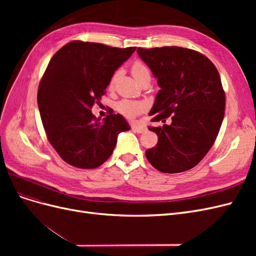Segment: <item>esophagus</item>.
I'll return each mask as SVG.
<instances>
[{
  "mask_svg": "<svg viewBox=\"0 0 256 256\" xmlns=\"http://www.w3.org/2000/svg\"><path fill=\"white\" fill-rule=\"evenodd\" d=\"M131 129H132L134 132H138V134H142V132H144V131L146 130V128L143 125H141V124H138V122H134L132 125H131Z\"/></svg>",
  "mask_w": 256,
  "mask_h": 256,
  "instance_id": "esophagus-1",
  "label": "esophagus"
}]
</instances>
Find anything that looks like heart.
<instances>
[{"label":"heart","instance_id":"b5f03b06","mask_svg":"<svg viewBox=\"0 0 256 256\" xmlns=\"http://www.w3.org/2000/svg\"><path fill=\"white\" fill-rule=\"evenodd\" d=\"M131 72H132V76L136 79V81L142 79L145 76H150L148 68H147L146 65L143 64L142 62H136V63L132 65V67H131ZM115 78H116V74L112 76L111 82H110L111 86L115 81ZM118 109L124 115L129 116V118H134V116H136V114H138L144 110V106L141 102H130V100H122L118 106Z\"/></svg>","mask_w":256,"mask_h":256}]
</instances>
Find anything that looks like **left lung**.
I'll use <instances>...</instances> for the list:
<instances>
[{"mask_svg":"<svg viewBox=\"0 0 256 256\" xmlns=\"http://www.w3.org/2000/svg\"><path fill=\"white\" fill-rule=\"evenodd\" d=\"M158 86L150 112L152 122H171L148 129L158 143L145 152L150 164L164 173H180L196 166L214 145L226 110L220 74L212 60L182 47L138 48Z\"/></svg>","mask_w":256,"mask_h":256,"instance_id":"8db88e82","label":"left lung"}]
</instances>
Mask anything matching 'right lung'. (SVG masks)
<instances>
[{
	"label": "right lung",
	"mask_w": 256,
	"mask_h": 256,
	"mask_svg": "<svg viewBox=\"0 0 256 256\" xmlns=\"http://www.w3.org/2000/svg\"><path fill=\"white\" fill-rule=\"evenodd\" d=\"M134 51L136 47L74 40L49 62L38 88V109L50 144L68 164L102 166L112 154L118 134L130 129L122 115L110 114L102 122L90 109Z\"/></svg>",
	"instance_id": "right-lung-1"
}]
</instances>
